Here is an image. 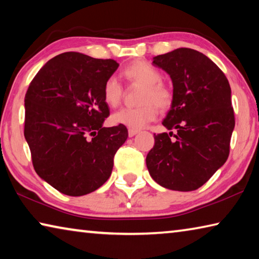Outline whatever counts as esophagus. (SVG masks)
<instances>
[{"instance_id": "1", "label": "esophagus", "mask_w": 259, "mask_h": 259, "mask_svg": "<svg viewBox=\"0 0 259 259\" xmlns=\"http://www.w3.org/2000/svg\"><path fill=\"white\" fill-rule=\"evenodd\" d=\"M139 133L138 130H135V129H129L128 130V135H129V137H134V136H136Z\"/></svg>"}]
</instances>
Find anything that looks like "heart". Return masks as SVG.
I'll return each instance as SVG.
<instances>
[{
    "label": "heart",
    "mask_w": 259,
    "mask_h": 259,
    "mask_svg": "<svg viewBox=\"0 0 259 259\" xmlns=\"http://www.w3.org/2000/svg\"><path fill=\"white\" fill-rule=\"evenodd\" d=\"M123 75L130 82L144 85L140 95L139 107H125L115 112L111 121L115 125H124L129 129H142L157 115V108L165 109L172 102V94L162 80V74L156 67L145 60H137L123 69ZM122 85L116 77L111 76L105 82L103 98L109 107H116L121 102Z\"/></svg>",
    "instance_id": "obj_1"
}]
</instances>
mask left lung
<instances>
[{"label":"left lung","instance_id":"1","mask_svg":"<svg viewBox=\"0 0 259 259\" xmlns=\"http://www.w3.org/2000/svg\"><path fill=\"white\" fill-rule=\"evenodd\" d=\"M169 74L172 102L146 156L151 177L168 190H198L225 163L235 120L225 74L201 52L179 48L153 58ZM174 137V139L171 137Z\"/></svg>","mask_w":259,"mask_h":259}]
</instances>
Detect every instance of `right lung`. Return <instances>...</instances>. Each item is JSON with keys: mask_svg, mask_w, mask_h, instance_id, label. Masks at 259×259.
Returning a JSON list of instances; mask_svg holds the SVG:
<instances>
[{"mask_svg": "<svg viewBox=\"0 0 259 259\" xmlns=\"http://www.w3.org/2000/svg\"><path fill=\"white\" fill-rule=\"evenodd\" d=\"M117 67L113 59L64 52L28 87L24 135L34 169L63 194L81 196L102 186L128 138L124 125H103L109 115L103 88Z\"/></svg>", "mask_w": 259, "mask_h": 259, "instance_id": "right-lung-1", "label": "right lung"}]
</instances>
